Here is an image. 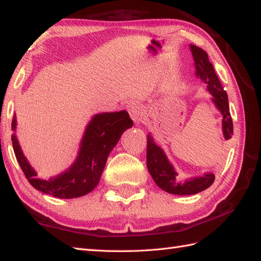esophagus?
<instances>
[{
  "label": "esophagus",
  "instance_id": "34e87169",
  "mask_svg": "<svg viewBox=\"0 0 261 261\" xmlns=\"http://www.w3.org/2000/svg\"><path fill=\"white\" fill-rule=\"evenodd\" d=\"M126 110L129 112L131 119L134 120L136 123H139L141 122L143 114H145V110H143L142 104H140L139 102H130L129 104L126 105Z\"/></svg>",
  "mask_w": 261,
  "mask_h": 261
}]
</instances>
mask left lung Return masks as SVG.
Instances as JSON below:
<instances>
[{"instance_id": "left-lung-1", "label": "left lung", "mask_w": 261, "mask_h": 261, "mask_svg": "<svg viewBox=\"0 0 261 261\" xmlns=\"http://www.w3.org/2000/svg\"><path fill=\"white\" fill-rule=\"evenodd\" d=\"M195 64V75L207 84V91L212 95V102L222 114V131L225 140H229L233 135V123H232L228 94L223 90L221 82L215 74L213 65L210 63L207 54L202 48L190 45ZM147 167L152 179L163 191L175 195H193L206 190L213 184L215 176L212 173H206L204 176L190 178L185 181L177 179V173L173 165L169 163L164 150L157 146L153 138L147 136Z\"/></svg>"}]
</instances>
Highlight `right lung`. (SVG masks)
Listing matches in <instances>:
<instances>
[{
    "instance_id": "add662e5",
    "label": "right lung",
    "mask_w": 261,
    "mask_h": 261,
    "mask_svg": "<svg viewBox=\"0 0 261 261\" xmlns=\"http://www.w3.org/2000/svg\"><path fill=\"white\" fill-rule=\"evenodd\" d=\"M132 125L134 122L126 111L95 114L86 126L73 165L49 179L39 178L22 152L15 136V114L11 125L13 131L11 139L16 160L36 190L58 198H75L86 195L97 186L110 152L119 142L122 134Z\"/></svg>"
}]
</instances>
